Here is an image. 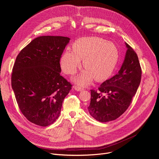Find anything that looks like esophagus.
Listing matches in <instances>:
<instances>
[{
    "instance_id": "obj_1",
    "label": "esophagus",
    "mask_w": 159,
    "mask_h": 159,
    "mask_svg": "<svg viewBox=\"0 0 159 159\" xmlns=\"http://www.w3.org/2000/svg\"><path fill=\"white\" fill-rule=\"evenodd\" d=\"M74 89L77 90V91H82V90H84V88L80 87V86H78V85H76L74 87Z\"/></svg>"
}]
</instances>
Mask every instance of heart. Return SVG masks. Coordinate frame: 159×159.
<instances>
[{
	"instance_id": "obj_1",
	"label": "heart",
	"mask_w": 159,
	"mask_h": 159,
	"mask_svg": "<svg viewBox=\"0 0 159 159\" xmlns=\"http://www.w3.org/2000/svg\"><path fill=\"white\" fill-rule=\"evenodd\" d=\"M72 50H65L60 58V65L66 74L72 75L81 66V60L84 59L85 70L75 79L80 84H87L94 78L98 81L108 78L118 62V47L101 38H80L74 43Z\"/></svg>"
}]
</instances>
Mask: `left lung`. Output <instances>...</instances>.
Wrapping results in <instances>:
<instances>
[{
	"label": "left lung",
	"mask_w": 159,
	"mask_h": 159,
	"mask_svg": "<svg viewBox=\"0 0 159 159\" xmlns=\"http://www.w3.org/2000/svg\"><path fill=\"white\" fill-rule=\"evenodd\" d=\"M127 51L119 72L98 87L91 89L88 111L95 120L107 122L119 118L126 111L137 93L142 78L138 56L126 43Z\"/></svg>",
	"instance_id": "left-lung-1"
}]
</instances>
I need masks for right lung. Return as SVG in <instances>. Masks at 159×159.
I'll use <instances>...</instances> for the list:
<instances>
[{"label":"right lung","instance_id":"add662e5","mask_svg":"<svg viewBox=\"0 0 159 159\" xmlns=\"http://www.w3.org/2000/svg\"><path fill=\"white\" fill-rule=\"evenodd\" d=\"M69 38L42 36L31 41L16 57L11 84L20 110L41 126L58 118L62 102L72 85L60 75V58Z\"/></svg>","mask_w":159,"mask_h":159}]
</instances>
